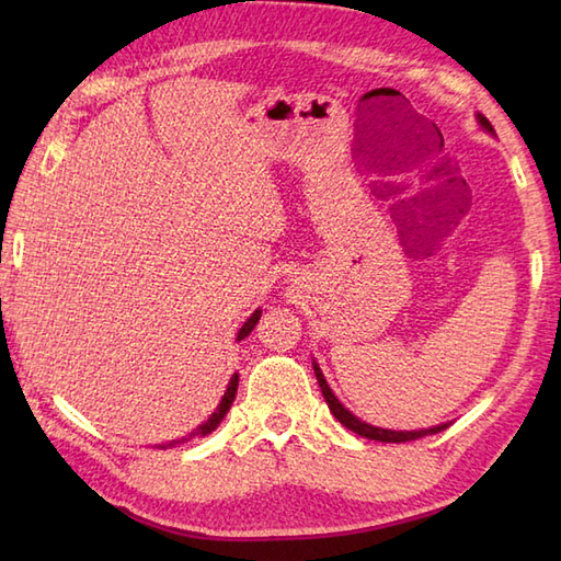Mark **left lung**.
<instances>
[{
	"label": "left lung",
	"instance_id": "1",
	"mask_svg": "<svg viewBox=\"0 0 561 561\" xmlns=\"http://www.w3.org/2000/svg\"><path fill=\"white\" fill-rule=\"evenodd\" d=\"M478 123L482 125V129H486V133L494 135V127H492V125H490V121H486V117H484V115H480V113H478ZM313 371H316V378H318V386H320V390H323V398H325V402H328L330 412L335 414V420H337L342 426H347L350 432L359 434V436H364V438L383 440V444H404V440H416V438L428 436V434H438V432H444V428H448V424H450V422H446V424H436V426H428V428H414V432H396V428H383V426L366 424L364 420H359V416L352 414V412H350L347 408H344V404L337 400V396H335V392L330 390L328 380H325L323 371H320V366H318V362H316V359H313Z\"/></svg>",
	"mask_w": 561,
	"mask_h": 561
}]
</instances>
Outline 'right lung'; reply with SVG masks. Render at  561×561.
<instances>
[{
	"instance_id": "add662e5",
	"label": "right lung",
	"mask_w": 561,
	"mask_h": 561,
	"mask_svg": "<svg viewBox=\"0 0 561 561\" xmlns=\"http://www.w3.org/2000/svg\"><path fill=\"white\" fill-rule=\"evenodd\" d=\"M260 316H262V311L257 308V311H253V316H250L245 323L241 325V330H238V342H241L243 337H248L250 332H253V328L257 325V320H260ZM236 390H238V374H233L231 376V380H229V386H226V392L221 396V400H219V404H217V410H214L211 414H209V420L207 422H202L195 432H190L187 436H183V438H178V440H171V444H161L159 448H173L175 444H185V440H190V438H195V436H207V434H211L214 428H217L219 424H221V420L226 416V412L231 410V404H233V400H236Z\"/></svg>"
}]
</instances>
